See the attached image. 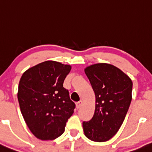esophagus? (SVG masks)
I'll return each instance as SVG.
<instances>
[{
	"label": "esophagus",
	"mask_w": 152,
	"mask_h": 152,
	"mask_svg": "<svg viewBox=\"0 0 152 152\" xmlns=\"http://www.w3.org/2000/svg\"><path fill=\"white\" fill-rule=\"evenodd\" d=\"M82 105H83V101H82V100H80V101L76 103V107H77V108H79Z\"/></svg>",
	"instance_id": "esophagus-1"
}]
</instances>
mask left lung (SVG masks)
Masks as SVG:
<instances>
[{
    "label": "left lung",
    "instance_id": "obj_1",
    "mask_svg": "<svg viewBox=\"0 0 152 152\" xmlns=\"http://www.w3.org/2000/svg\"><path fill=\"white\" fill-rule=\"evenodd\" d=\"M85 73L96 95V110L90 121H84V134L89 140H110L121 127L132 100V81L115 66L91 65Z\"/></svg>",
    "mask_w": 152,
    "mask_h": 152
}]
</instances>
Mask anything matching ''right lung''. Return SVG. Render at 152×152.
<instances>
[{
  "label": "right lung",
  "instance_id": "right-lung-1",
  "mask_svg": "<svg viewBox=\"0 0 152 152\" xmlns=\"http://www.w3.org/2000/svg\"><path fill=\"white\" fill-rule=\"evenodd\" d=\"M71 66L46 61L27 69L19 82L18 99L24 120L37 138L52 140L63 134L76 105L63 86Z\"/></svg>",
  "mask_w": 152,
  "mask_h": 152
}]
</instances>
